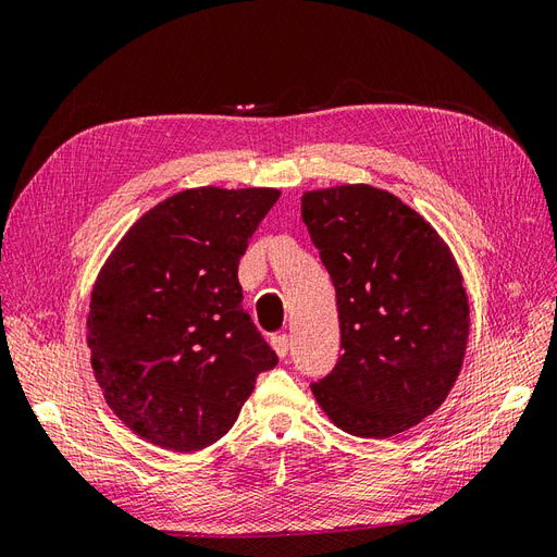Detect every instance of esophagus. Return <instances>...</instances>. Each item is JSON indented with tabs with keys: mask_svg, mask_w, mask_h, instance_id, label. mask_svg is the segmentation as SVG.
<instances>
[{
	"mask_svg": "<svg viewBox=\"0 0 557 557\" xmlns=\"http://www.w3.org/2000/svg\"><path fill=\"white\" fill-rule=\"evenodd\" d=\"M272 348L276 350L278 358H285V356H288V350H290V336L288 334L272 336Z\"/></svg>",
	"mask_w": 557,
	"mask_h": 557,
	"instance_id": "34e87169",
	"label": "esophagus"
}]
</instances>
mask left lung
Listing matches in <instances>:
<instances>
[{
    "label": "left lung",
    "instance_id": "obj_1",
    "mask_svg": "<svg viewBox=\"0 0 557 557\" xmlns=\"http://www.w3.org/2000/svg\"><path fill=\"white\" fill-rule=\"evenodd\" d=\"M305 221L332 276L342 358L311 385L336 428L387 440L418 425L458 379L469 301L446 242L423 215L372 185L301 195Z\"/></svg>",
    "mask_w": 557,
    "mask_h": 557
}]
</instances>
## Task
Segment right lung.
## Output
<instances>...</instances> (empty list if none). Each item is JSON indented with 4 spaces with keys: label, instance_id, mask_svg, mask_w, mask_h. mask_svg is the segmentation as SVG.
Here are the masks:
<instances>
[{
    "label": "right lung",
    "instance_id": "obj_1",
    "mask_svg": "<svg viewBox=\"0 0 557 557\" xmlns=\"http://www.w3.org/2000/svg\"><path fill=\"white\" fill-rule=\"evenodd\" d=\"M276 188H193L146 211L99 272L88 313L95 379L141 440L193 453L221 440L276 367L242 305L239 260Z\"/></svg>",
    "mask_w": 557,
    "mask_h": 557
}]
</instances>
